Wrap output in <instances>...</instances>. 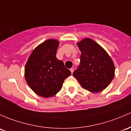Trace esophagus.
I'll return each mask as SVG.
<instances>
[{
    "label": "esophagus",
    "mask_w": 131,
    "mask_h": 131,
    "mask_svg": "<svg viewBox=\"0 0 131 131\" xmlns=\"http://www.w3.org/2000/svg\"><path fill=\"white\" fill-rule=\"evenodd\" d=\"M70 71H71V73H73L74 69H73V68H70Z\"/></svg>",
    "instance_id": "esophagus-1"
}]
</instances>
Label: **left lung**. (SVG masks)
Here are the masks:
<instances>
[{"instance_id": "1", "label": "left lung", "mask_w": 131, "mask_h": 131, "mask_svg": "<svg viewBox=\"0 0 131 131\" xmlns=\"http://www.w3.org/2000/svg\"><path fill=\"white\" fill-rule=\"evenodd\" d=\"M82 52L80 63L73 75L83 89L99 92L105 89L114 77L115 68L111 58L100 45L90 38L77 43Z\"/></svg>"}]
</instances>
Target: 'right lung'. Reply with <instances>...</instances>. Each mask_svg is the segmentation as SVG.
<instances>
[{
	"mask_svg": "<svg viewBox=\"0 0 131 131\" xmlns=\"http://www.w3.org/2000/svg\"><path fill=\"white\" fill-rule=\"evenodd\" d=\"M59 42L48 39L37 46L29 57L25 67V78L38 95L50 97L61 89L71 71L61 60L56 58Z\"/></svg>",
	"mask_w": 131,
	"mask_h": 131,
	"instance_id": "right-lung-1",
	"label": "right lung"
}]
</instances>
